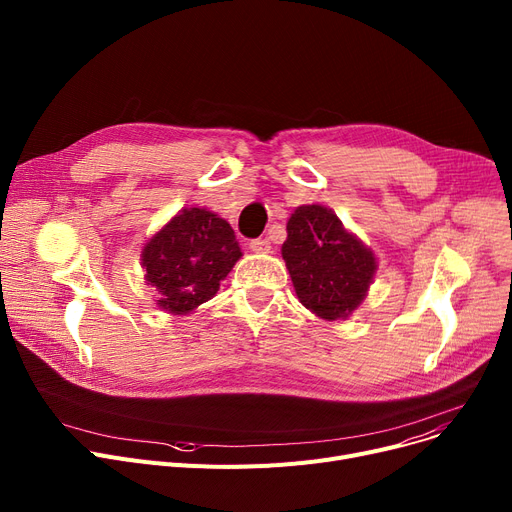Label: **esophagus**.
<instances>
[{"mask_svg": "<svg viewBox=\"0 0 512 512\" xmlns=\"http://www.w3.org/2000/svg\"><path fill=\"white\" fill-rule=\"evenodd\" d=\"M249 249H251L253 253H270L272 242L267 240V238H253V240L249 242Z\"/></svg>", "mask_w": 512, "mask_h": 512, "instance_id": "1", "label": "esophagus"}]
</instances>
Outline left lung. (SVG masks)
I'll return each instance as SVG.
<instances>
[{
  "label": "left lung",
  "instance_id": "obj_1",
  "mask_svg": "<svg viewBox=\"0 0 512 512\" xmlns=\"http://www.w3.org/2000/svg\"><path fill=\"white\" fill-rule=\"evenodd\" d=\"M282 257L299 301L326 321L346 319L367 297L378 261L324 205H301L286 224Z\"/></svg>",
  "mask_w": 512,
  "mask_h": 512
}]
</instances>
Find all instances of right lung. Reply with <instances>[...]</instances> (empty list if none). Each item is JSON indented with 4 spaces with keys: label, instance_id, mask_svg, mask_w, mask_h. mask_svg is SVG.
<instances>
[{
    "label": "right lung",
    "instance_id": "1",
    "mask_svg": "<svg viewBox=\"0 0 512 512\" xmlns=\"http://www.w3.org/2000/svg\"><path fill=\"white\" fill-rule=\"evenodd\" d=\"M240 257L224 218L205 207H184L147 240L141 265L147 284L159 292L157 307L186 315L215 297Z\"/></svg>",
    "mask_w": 512,
    "mask_h": 512
}]
</instances>
